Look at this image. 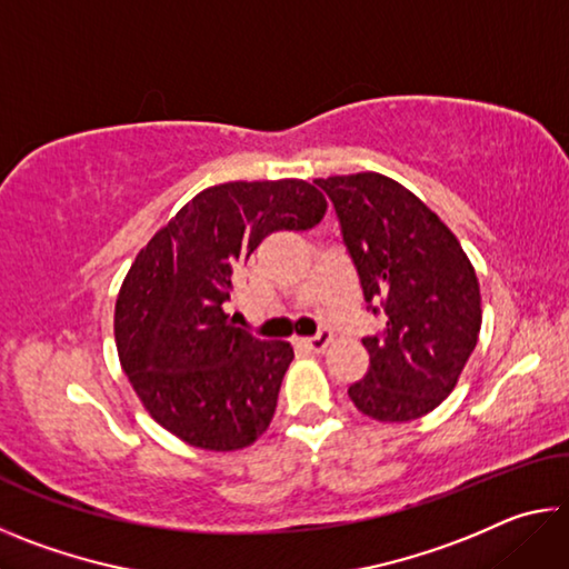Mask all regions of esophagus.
<instances>
[{
	"label": "esophagus",
	"instance_id": "obj_1",
	"mask_svg": "<svg viewBox=\"0 0 569 569\" xmlns=\"http://www.w3.org/2000/svg\"><path fill=\"white\" fill-rule=\"evenodd\" d=\"M308 351L311 353H321V351H326V346L331 343V331H326V329H321L319 333L316 336H311V339H303L301 341Z\"/></svg>",
	"mask_w": 569,
	"mask_h": 569
}]
</instances>
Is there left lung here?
Listing matches in <instances>:
<instances>
[{"mask_svg": "<svg viewBox=\"0 0 569 569\" xmlns=\"http://www.w3.org/2000/svg\"><path fill=\"white\" fill-rule=\"evenodd\" d=\"M336 210L359 276L369 371L349 387L356 409L379 421L419 419L445 401L481 326L477 273L455 233L399 182L379 172L313 180Z\"/></svg>", "mask_w": 569, "mask_h": 569, "instance_id": "left-lung-1", "label": "left lung"}]
</instances>
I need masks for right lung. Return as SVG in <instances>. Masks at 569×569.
<instances>
[{
    "instance_id": "right-lung-1",
    "label": "right lung",
    "mask_w": 569,
    "mask_h": 569,
    "mask_svg": "<svg viewBox=\"0 0 569 569\" xmlns=\"http://www.w3.org/2000/svg\"><path fill=\"white\" fill-rule=\"evenodd\" d=\"M326 198L303 180L223 182L198 192L134 258L114 306L120 363L150 417L210 451L243 449L273 419L286 341L228 319L233 276L276 230H308Z\"/></svg>"
}]
</instances>
